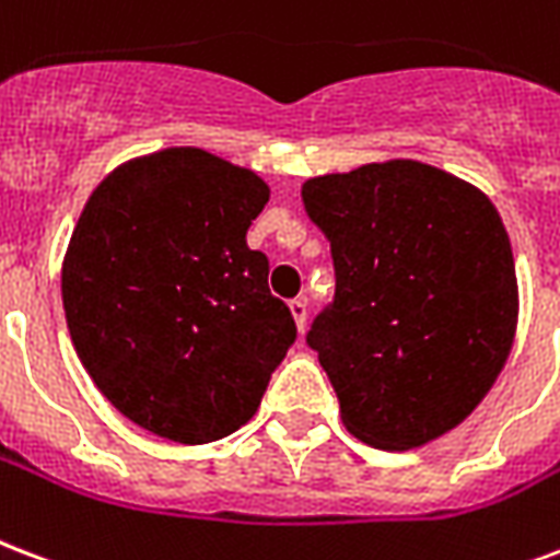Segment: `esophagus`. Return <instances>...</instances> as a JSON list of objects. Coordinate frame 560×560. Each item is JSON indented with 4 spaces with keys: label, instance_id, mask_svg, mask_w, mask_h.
Here are the masks:
<instances>
[{
    "label": "esophagus",
    "instance_id": "34e87169",
    "mask_svg": "<svg viewBox=\"0 0 560 560\" xmlns=\"http://www.w3.org/2000/svg\"><path fill=\"white\" fill-rule=\"evenodd\" d=\"M290 314H293L299 331H302V328H305V319H308V302H305V299H293V302H290Z\"/></svg>",
    "mask_w": 560,
    "mask_h": 560
}]
</instances>
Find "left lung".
<instances>
[{
  "instance_id": "8db88e82",
  "label": "left lung",
  "mask_w": 560,
  "mask_h": 560,
  "mask_svg": "<svg viewBox=\"0 0 560 560\" xmlns=\"http://www.w3.org/2000/svg\"><path fill=\"white\" fill-rule=\"evenodd\" d=\"M331 243L335 302L308 347L340 420L375 450L438 441L476 411L514 347V252L479 187L411 158L302 185Z\"/></svg>"
}]
</instances>
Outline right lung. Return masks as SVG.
Listing matches in <instances>:
<instances>
[{
	"mask_svg": "<svg viewBox=\"0 0 560 560\" xmlns=\"http://www.w3.org/2000/svg\"><path fill=\"white\" fill-rule=\"evenodd\" d=\"M270 187L196 147L131 158L84 202L61 267L79 361L122 417L166 441H220L255 417L296 340L246 246Z\"/></svg>",
	"mask_w": 560,
	"mask_h": 560,
	"instance_id": "add662e5",
	"label": "right lung"
}]
</instances>
